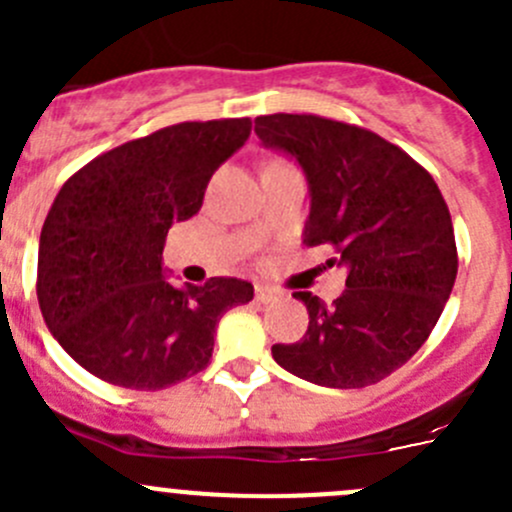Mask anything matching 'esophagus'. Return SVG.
Returning a JSON list of instances; mask_svg holds the SVG:
<instances>
[{
  "instance_id": "obj_1",
  "label": "esophagus",
  "mask_w": 512,
  "mask_h": 512,
  "mask_svg": "<svg viewBox=\"0 0 512 512\" xmlns=\"http://www.w3.org/2000/svg\"><path fill=\"white\" fill-rule=\"evenodd\" d=\"M277 297H280V292H277L275 287H267V285H257L255 287V299H257V302L267 304V302H272V299H277Z\"/></svg>"
}]
</instances>
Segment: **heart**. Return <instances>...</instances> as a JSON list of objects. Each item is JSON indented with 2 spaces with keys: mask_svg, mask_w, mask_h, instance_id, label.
<instances>
[{
  "mask_svg": "<svg viewBox=\"0 0 512 512\" xmlns=\"http://www.w3.org/2000/svg\"><path fill=\"white\" fill-rule=\"evenodd\" d=\"M275 163H282V160H272V163H270V165H275Z\"/></svg>",
  "mask_w": 512,
  "mask_h": 512,
  "instance_id": "1",
  "label": "heart"
}]
</instances>
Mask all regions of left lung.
Wrapping results in <instances>:
<instances>
[{"mask_svg": "<svg viewBox=\"0 0 512 512\" xmlns=\"http://www.w3.org/2000/svg\"><path fill=\"white\" fill-rule=\"evenodd\" d=\"M270 148L297 158L312 208L304 245L332 247L349 270L332 304L309 312L299 342L275 344L282 369L329 389H361L404 366L436 327L458 272L451 213L423 165L374 131L314 113L255 118Z\"/></svg>", "mask_w": 512, "mask_h": 512, "instance_id": "obj_1", "label": "left lung"}]
</instances>
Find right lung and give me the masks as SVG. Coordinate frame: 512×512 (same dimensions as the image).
Segmentation results:
<instances>
[{
	"instance_id": "obj_1",
	"label": "right lung",
	"mask_w": 512,
	"mask_h": 512,
	"mask_svg": "<svg viewBox=\"0 0 512 512\" xmlns=\"http://www.w3.org/2000/svg\"><path fill=\"white\" fill-rule=\"evenodd\" d=\"M250 128V118L175 123L61 185L41 227L36 297L49 332L89 374L158 391L210 364L220 317L255 289L237 277L173 287L160 255L170 225L198 213Z\"/></svg>"
}]
</instances>
